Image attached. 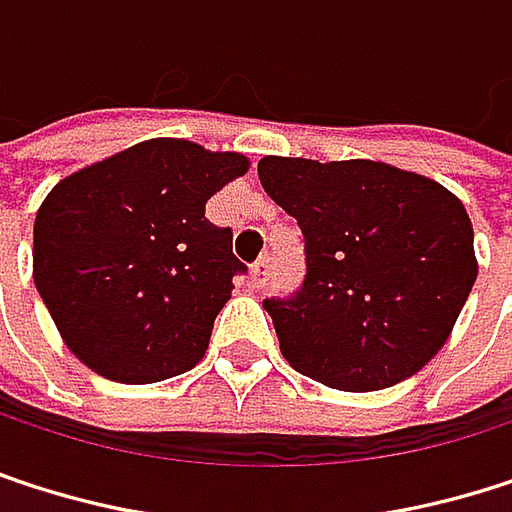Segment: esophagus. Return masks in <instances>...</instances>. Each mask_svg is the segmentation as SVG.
<instances>
[{"label":"esophagus","mask_w":512,"mask_h":512,"mask_svg":"<svg viewBox=\"0 0 512 512\" xmlns=\"http://www.w3.org/2000/svg\"><path fill=\"white\" fill-rule=\"evenodd\" d=\"M268 262H271V259L262 256L259 262L250 265V286H253V289H262V286L268 283Z\"/></svg>","instance_id":"esophagus-1"}]
</instances>
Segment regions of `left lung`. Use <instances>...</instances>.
<instances>
[{"instance_id": "obj_1", "label": "left lung", "mask_w": 512, "mask_h": 512, "mask_svg": "<svg viewBox=\"0 0 512 512\" xmlns=\"http://www.w3.org/2000/svg\"><path fill=\"white\" fill-rule=\"evenodd\" d=\"M265 193L298 220L307 274L262 301L292 370L337 390H382L447 343L477 280L465 205L382 160L262 157Z\"/></svg>"}]
</instances>
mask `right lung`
Instances as JSON below:
<instances>
[{"label": "right lung", "mask_w": 512, "mask_h": 512, "mask_svg": "<svg viewBox=\"0 0 512 512\" xmlns=\"http://www.w3.org/2000/svg\"><path fill=\"white\" fill-rule=\"evenodd\" d=\"M238 151L157 136L62 178L38 208L32 274L65 346L98 376L193 370L247 271L205 202L244 175Z\"/></svg>", "instance_id": "obj_1"}]
</instances>
